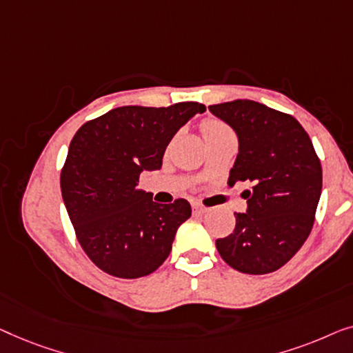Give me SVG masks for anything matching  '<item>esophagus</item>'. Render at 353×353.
Returning <instances> with one entry per match:
<instances>
[{
	"instance_id": "1",
	"label": "esophagus",
	"mask_w": 353,
	"mask_h": 353,
	"mask_svg": "<svg viewBox=\"0 0 353 353\" xmlns=\"http://www.w3.org/2000/svg\"><path fill=\"white\" fill-rule=\"evenodd\" d=\"M192 210H193V212H195V214H203V212H206V208L198 205V203H195V205L192 206Z\"/></svg>"
}]
</instances>
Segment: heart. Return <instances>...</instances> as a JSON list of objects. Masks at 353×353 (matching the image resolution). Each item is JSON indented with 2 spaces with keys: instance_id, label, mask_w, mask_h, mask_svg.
Masks as SVG:
<instances>
[{
  "instance_id": "obj_1",
  "label": "heart",
  "mask_w": 353,
  "mask_h": 353,
  "mask_svg": "<svg viewBox=\"0 0 353 353\" xmlns=\"http://www.w3.org/2000/svg\"><path fill=\"white\" fill-rule=\"evenodd\" d=\"M201 134L203 137L210 139L214 136H219V134H225V132H232L230 128H228L224 121L217 120V118H206V120L201 121Z\"/></svg>"
}]
</instances>
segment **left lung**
<instances>
[{"mask_svg": "<svg viewBox=\"0 0 353 353\" xmlns=\"http://www.w3.org/2000/svg\"><path fill=\"white\" fill-rule=\"evenodd\" d=\"M235 129L240 152L228 183L250 182L246 212L235 230L216 240L222 259L238 272L264 275L286 264L310 235L321 195V163L294 117L236 99L210 105Z\"/></svg>", "mask_w": 353, "mask_h": 353, "instance_id": "left-lung-1", "label": "left lung"}]
</instances>
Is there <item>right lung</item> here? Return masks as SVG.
<instances>
[{"label": "right lung", "mask_w": 353, "mask_h": 353, "mask_svg": "<svg viewBox=\"0 0 353 353\" xmlns=\"http://www.w3.org/2000/svg\"><path fill=\"white\" fill-rule=\"evenodd\" d=\"M205 110L200 102L118 107L73 136L61 171L62 198L78 243L102 272L132 280L170 256L179 225L192 216L190 203L160 205L139 188V177L160 170L179 128Z\"/></svg>", "instance_id": "1"}]
</instances>
